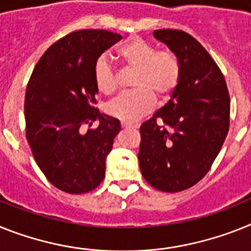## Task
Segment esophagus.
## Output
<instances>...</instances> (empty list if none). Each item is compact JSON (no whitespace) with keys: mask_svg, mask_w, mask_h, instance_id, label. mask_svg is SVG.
I'll return each mask as SVG.
<instances>
[{"mask_svg":"<svg viewBox=\"0 0 251 251\" xmlns=\"http://www.w3.org/2000/svg\"><path fill=\"white\" fill-rule=\"evenodd\" d=\"M121 127L122 129H138V125H130V124H125V122H122Z\"/></svg>","mask_w":251,"mask_h":251,"instance_id":"1","label":"esophagus"}]
</instances>
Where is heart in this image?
<instances>
[{
  "instance_id": "obj_1",
  "label": "heart",
  "mask_w": 251,
  "mask_h": 251,
  "mask_svg": "<svg viewBox=\"0 0 251 251\" xmlns=\"http://www.w3.org/2000/svg\"><path fill=\"white\" fill-rule=\"evenodd\" d=\"M126 66L135 69L132 90L108 103L106 112L125 124H134L148 115L157 97L167 100L178 85L181 76L180 61L171 50H157L155 46L142 38L126 41L117 50ZM94 84L98 92L109 96L117 88V75L108 60L102 57L94 67Z\"/></svg>"
}]
</instances>
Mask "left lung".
Here are the masks:
<instances>
[{"label": "left lung", "instance_id": "1", "mask_svg": "<svg viewBox=\"0 0 251 251\" xmlns=\"http://www.w3.org/2000/svg\"><path fill=\"white\" fill-rule=\"evenodd\" d=\"M180 61L171 100L140 126V171L157 190L177 193L209 171L229 126V96L220 67L195 38L182 30H154Z\"/></svg>", "mask_w": 251, "mask_h": 251}]
</instances>
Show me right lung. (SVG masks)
I'll list each match as a JSON object with an SVG mask.
<instances>
[{
	"label": "right lung",
	"mask_w": 251,
	"mask_h": 251,
	"mask_svg": "<svg viewBox=\"0 0 251 251\" xmlns=\"http://www.w3.org/2000/svg\"><path fill=\"white\" fill-rule=\"evenodd\" d=\"M121 38L108 30L73 31L44 52L29 79L26 139L38 167L65 193H89L104 178L106 158L121 125L94 107V67ZM94 121L96 129L81 131Z\"/></svg>",
	"instance_id": "right-lung-1"
}]
</instances>
